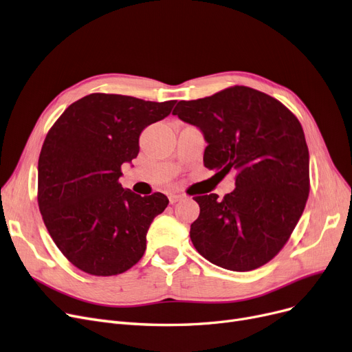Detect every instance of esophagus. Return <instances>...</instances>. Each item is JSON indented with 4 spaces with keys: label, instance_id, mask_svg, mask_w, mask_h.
<instances>
[{
    "label": "esophagus",
    "instance_id": "obj_1",
    "mask_svg": "<svg viewBox=\"0 0 352 352\" xmlns=\"http://www.w3.org/2000/svg\"><path fill=\"white\" fill-rule=\"evenodd\" d=\"M182 199H183V195H179V193H172V195L169 196V202H170V205H175V204L180 202Z\"/></svg>",
    "mask_w": 352,
    "mask_h": 352
}]
</instances>
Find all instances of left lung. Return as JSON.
<instances>
[{"label":"left lung","mask_w":352,"mask_h":352,"mask_svg":"<svg viewBox=\"0 0 352 352\" xmlns=\"http://www.w3.org/2000/svg\"><path fill=\"white\" fill-rule=\"evenodd\" d=\"M173 114L204 131L208 169L236 170V188L223 199L193 197L200 208L190 225L193 246L229 271L267 263L288 242L309 195V153L296 116L245 86L182 100Z\"/></svg>","instance_id":"left-lung-1"}]
</instances>
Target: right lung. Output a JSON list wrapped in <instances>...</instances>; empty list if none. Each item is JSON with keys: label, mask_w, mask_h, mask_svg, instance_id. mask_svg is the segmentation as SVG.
<instances>
[{"label": "right lung", "mask_w": 352, "mask_h": 352, "mask_svg": "<svg viewBox=\"0 0 352 352\" xmlns=\"http://www.w3.org/2000/svg\"><path fill=\"white\" fill-rule=\"evenodd\" d=\"M175 104L93 93L48 130L38 159V208L50 236L80 271L119 275L142 259L148 226L169 199L123 189L122 164L138 156L143 129Z\"/></svg>", "instance_id": "add662e5"}]
</instances>
